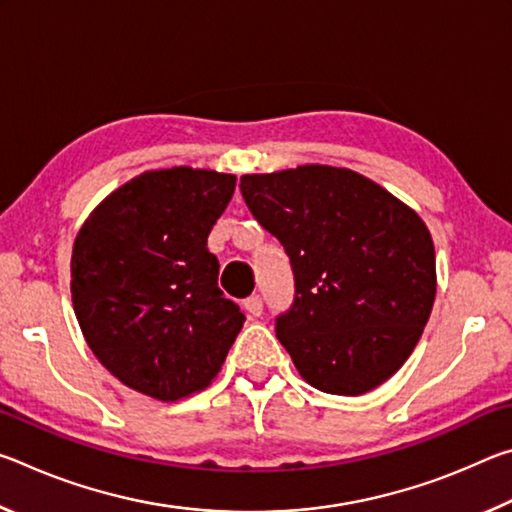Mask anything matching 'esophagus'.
Wrapping results in <instances>:
<instances>
[{
  "label": "esophagus",
  "instance_id": "1",
  "mask_svg": "<svg viewBox=\"0 0 512 512\" xmlns=\"http://www.w3.org/2000/svg\"><path fill=\"white\" fill-rule=\"evenodd\" d=\"M246 309H248V314H253V316H262V311H264V300H262V296H250L248 300H246Z\"/></svg>",
  "mask_w": 512,
  "mask_h": 512
}]
</instances>
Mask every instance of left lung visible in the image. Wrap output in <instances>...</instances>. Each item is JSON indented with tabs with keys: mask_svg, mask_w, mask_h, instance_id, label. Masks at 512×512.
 Segmentation results:
<instances>
[{
	"mask_svg": "<svg viewBox=\"0 0 512 512\" xmlns=\"http://www.w3.org/2000/svg\"><path fill=\"white\" fill-rule=\"evenodd\" d=\"M250 214L280 241L293 302L275 334L311 386L368 393L409 359L436 298L427 225L350 169L307 167L241 178Z\"/></svg>",
	"mask_w": 512,
	"mask_h": 512,
	"instance_id": "8db88e82",
	"label": "left lung"
}]
</instances>
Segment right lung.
I'll return each instance as SVG.
<instances>
[{
    "label": "right lung",
    "mask_w": 512,
    "mask_h": 512,
    "mask_svg": "<svg viewBox=\"0 0 512 512\" xmlns=\"http://www.w3.org/2000/svg\"><path fill=\"white\" fill-rule=\"evenodd\" d=\"M235 183L205 169L146 171L112 192L74 241L72 302L85 341L121 384L155 400L210 384L246 320L207 250Z\"/></svg>",
    "instance_id": "add662e5"
}]
</instances>
